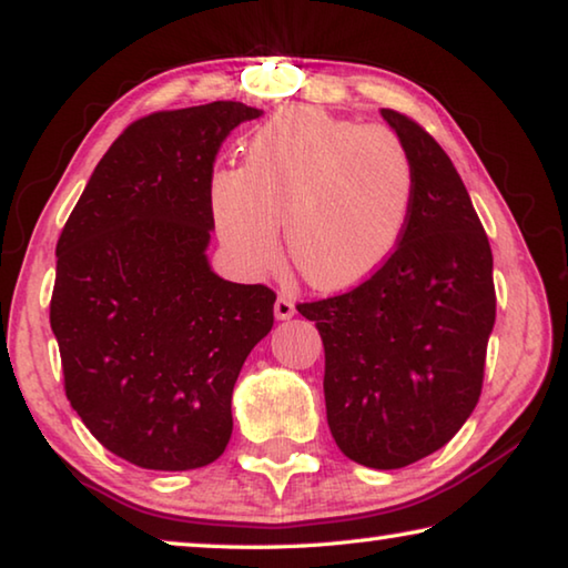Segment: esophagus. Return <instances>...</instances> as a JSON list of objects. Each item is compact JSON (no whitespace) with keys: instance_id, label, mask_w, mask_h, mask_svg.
Listing matches in <instances>:
<instances>
[{"instance_id":"obj_1","label":"esophagus","mask_w":568,"mask_h":568,"mask_svg":"<svg viewBox=\"0 0 568 568\" xmlns=\"http://www.w3.org/2000/svg\"><path fill=\"white\" fill-rule=\"evenodd\" d=\"M295 315V303L291 295H277L275 301V318L277 321H291Z\"/></svg>"}]
</instances>
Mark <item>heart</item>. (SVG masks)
<instances>
[{"instance_id": "heart-1", "label": "heart", "mask_w": 568, "mask_h": 568, "mask_svg": "<svg viewBox=\"0 0 568 568\" xmlns=\"http://www.w3.org/2000/svg\"><path fill=\"white\" fill-rule=\"evenodd\" d=\"M416 175L388 128L293 104L253 132L245 165L210 175L217 235L240 265L273 267L287 250L307 283L343 291L378 273L406 233Z\"/></svg>"}]
</instances>
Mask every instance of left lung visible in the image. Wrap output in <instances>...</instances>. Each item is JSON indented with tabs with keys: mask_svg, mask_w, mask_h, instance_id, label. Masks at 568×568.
Masks as SVG:
<instances>
[{
	"mask_svg": "<svg viewBox=\"0 0 568 568\" xmlns=\"http://www.w3.org/2000/svg\"><path fill=\"white\" fill-rule=\"evenodd\" d=\"M381 114L413 160L406 233L376 275L297 313L323 338L335 444L388 470L446 446L474 413L496 293L491 245L454 162L406 114Z\"/></svg>",
	"mask_w": 568,
	"mask_h": 568,
	"instance_id": "1",
	"label": "left lung"
}]
</instances>
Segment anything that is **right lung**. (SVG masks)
I'll return each mask as SVG.
<instances>
[{"label": "right lung", "mask_w": 568, "mask_h": 568, "mask_svg": "<svg viewBox=\"0 0 568 568\" xmlns=\"http://www.w3.org/2000/svg\"><path fill=\"white\" fill-rule=\"evenodd\" d=\"M243 102L155 112L98 162L57 243L50 303L64 390L90 434L130 464H213L233 434V388L273 328L275 293L207 261L210 175Z\"/></svg>", "instance_id": "1"}]
</instances>
